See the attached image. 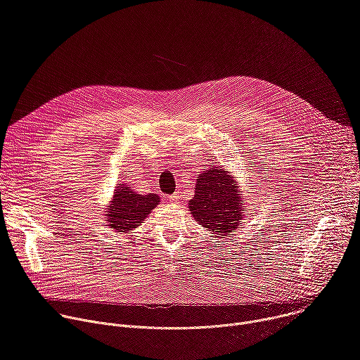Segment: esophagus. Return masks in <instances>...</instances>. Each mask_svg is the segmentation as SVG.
Instances as JSON below:
<instances>
[{
    "label": "esophagus",
    "instance_id": "34e87169",
    "mask_svg": "<svg viewBox=\"0 0 360 360\" xmlns=\"http://www.w3.org/2000/svg\"><path fill=\"white\" fill-rule=\"evenodd\" d=\"M179 198H181V193H179V192H175V193H172V195L169 196V200H171V202H175V203H176V202L179 200Z\"/></svg>",
    "mask_w": 360,
    "mask_h": 360
}]
</instances>
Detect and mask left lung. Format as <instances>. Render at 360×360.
Returning a JSON list of instances; mask_svg holds the SVG:
<instances>
[{
    "label": "left lung",
    "instance_id": "obj_1",
    "mask_svg": "<svg viewBox=\"0 0 360 360\" xmlns=\"http://www.w3.org/2000/svg\"><path fill=\"white\" fill-rule=\"evenodd\" d=\"M233 176L224 167H214L199 174L189 211L195 221L208 231L226 236L243 218V200Z\"/></svg>",
    "mask_w": 360,
    "mask_h": 360
}]
</instances>
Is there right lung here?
Segmentation results:
<instances>
[{"label":"right lung","instance_id":"add662e5","mask_svg":"<svg viewBox=\"0 0 360 360\" xmlns=\"http://www.w3.org/2000/svg\"><path fill=\"white\" fill-rule=\"evenodd\" d=\"M111 203H108V214H105L108 226L117 232H129L138 228L150 211L161 202L157 193L139 195L125 184H118Z\"/></svg>","mask_w":360,"mask_h":360}]
</instances>
